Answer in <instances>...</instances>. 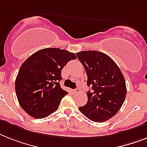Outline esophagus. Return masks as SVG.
Listing matches in <instances>:
<instances>
[{
  "label": "esophagus",
  "instance_id": "esophagus-1",
  "mask_svg": "<svg viewBox=\"0 0 147 147\" xmlns=\"http://www.w3.org/2000/svg\"><path fill=\"white\" fill-rule=\"evenodd\" d=\"M74 93H79L80 92V88H75L74 90Z\"/></svg>",
  "mask_w": 147,
  "mask_h": 147
}]
</instances>
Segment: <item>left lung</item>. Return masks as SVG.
<instances>
[{
	"label": "left lung",
	"mask_w": 147,
	"mask_h": 147,
	"mask_svg": "<svg viewBox=\"0 0 147 147\" xmlns=\"http://www.w3.org/2000/svg\"><path fill=\"white\" fill-rule=\"evenodd\" d=\"M76 56L84 67L88 100L79 110L93 122L107 121L118 113L125 99V81L118 65L107 55L98 51H82Z\"/></svg>",
	"instance_id": "1"
}]
</instances>
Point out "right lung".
<instances>
[{"label": "right lung", "instance_id": "add662e5", "mask_svg": "<svg viewBox=\"0 0 147 147\" xmlns=\"http://www.w3.org/2000/svg\"><path fill=\"white\" fill-rule=\"evenodd\" d=\"M76 59L74 53L65 49L46 48L24 61L16 79L15 89L20 106L29 116L43 119L58 110L68 93L59 83L61 70Z\"/></svg>", "mask_w": 147, "mask_h": 147}]
</instances>
